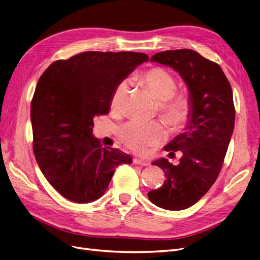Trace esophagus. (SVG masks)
Here are the masks:
<instances>
[{
  "instance_id": "34e87169",
  "label": "esophagus",
  "mask_w": 260,
  "mask_h": 260,
  "mask_svg": "<svg viewBox=\"0 0 260 260\" xmlns=\"http://www.w3.org/2000/svg\"><path fill=\"white\" fill-rule=\"evenodd\" d=\"M133 164H135V165H139V166H148V165H149L147 161L142 160V159H138V158L133 159Z\"/></svg>"
}]
</instances>
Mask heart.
<instances>
[{
	"instance_id": "heart-1",
	"label": "heart",
	"mask_w": 260,
	"mask_h": 260,
	"mask_svg": "<svg viewBox=\"0 0 260 260\" xmlns=\"http://www.w3.org/2000/svg\"><path fill=\"white\" fill-rule=\"evenodd\" d=\"M136 79L151 91L159 101L160 116L172 129L178 130L190 119L192 114V100L185 93H177L178 83L176 78L167 69L152 67L140 74ZM130 86L128 79L118 82L111 95V107L113 111H120ZM167 131L158 121L141 122L131 121L123 125L120 138L123 143L137 153H145L147 149L159 144L166 139Z\"/></svg>"
}]
</instances>
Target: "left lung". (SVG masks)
<instances>
[{"label":"left lung","mask_w":260,"mask_h":260,"mask_svg":"<svg viewBox=\"0 0 260 260\" xmlns=\"http://www.w3.org/2000/svg\"><path fill=\"white\" fill-rule=\"evenodd\" d=\"M151 60L179 73L193 104L184 132L165 146L170 155L182 152L180 164L175 166L166 158L153 161L165 171L166 180L147 193L156 206L182 210L208 192L221 170L234 129L232 89L221 67L193 50L159 52Z\"/></svg>","instance_id":"1"}]
</instances>
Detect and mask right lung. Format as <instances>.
<instances>
[{
  "instance_id": "obj_1",
  "label": "right lung",
  "mask_w": 260,
  "mask_h": 260,
  "mask_svg": "<svg viewBox=\"0 0 260 260\" xmlns=\"http://www.w3.org/2000/svg\"><path fill=\"white\" fill-rule=\"evenodd\" d=\"M148 56L137 52H83L54 61L31 101L34 152L42 174L67 200L84 204L107 190L115 169L131 164L118 148L102 147L93 118L106 115L115 85Z\"/></svg>"
}]
</instances>
